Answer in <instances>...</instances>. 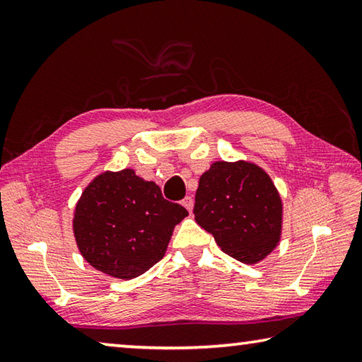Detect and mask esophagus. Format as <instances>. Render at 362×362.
Here are the masks:
<instances>
[{
    "label": "esophagus",
    "instance_id": "34e87169",
    "mask_svg": "<svg viewBox=\"0 0 362 362\" xmlns=\"http://www.w3.org/2000/svg\"><path fill=\"white\" fill-rule=\"evenodd\" d=\"M182 204H183V208H185L188 212H192V209H193V198L192 197H185L182 199Z\"/></svg>",
    "mask_w": 362,
    "mask_h": 362
}]
</instances>
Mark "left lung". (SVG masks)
I'll list each match as a JSON object with an SVG mask.
<instances>
[{
    "label": "left lung",
    "instance_id": "obj_1",
    "mask_svg": "<svg viewBox=\"0 0 362 362\" xmlns=\"http://www.w3.org/2000/svg\"><path fill=\"white\" fill-rule=\"evenodd\" d=\"M194 219L235 259L255 264L275 248L282 202L266 172L255 164L214 163L199 177Z\"/></svg>",
    "mask_w": 362,
    "mask_h": 362
}]
</instances>
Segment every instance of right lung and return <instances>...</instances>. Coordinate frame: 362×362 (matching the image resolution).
Segmentation results:
<instances>
[{"label":"right lung","mask_w":362,"mask_h":362,"mask_svg":"<svg viewBox=\"0 0 362 362\" xmlns=\"http://www.w3.org/2000/svg\"><path fill=\"white\" fill-rule=\"evenodd\" d=\"M188 211L132 169L105 172L85 188L74 216L82 256L98 271L135 279L163 259L172 230Z\"/></svg>","instance_id":"obj_1"}]
</instances>
